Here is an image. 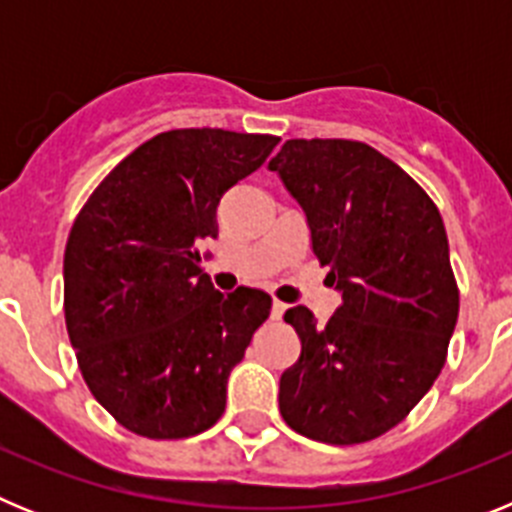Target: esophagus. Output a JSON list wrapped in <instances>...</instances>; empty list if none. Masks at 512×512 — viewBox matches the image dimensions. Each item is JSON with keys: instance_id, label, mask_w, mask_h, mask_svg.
<instances>
[{"instance_id": "obj_1", "label": "esophagus", "mask_w": 512, "mask_h": 512, "mask_svg": "<svg viewBox=\"0 0 512 512\" xmlns=\"http://www.w3.org/2000/svg\"><path fill=\"white\" fill-rule=\"evenodd\" d=\"M284 312H287V305H284V302H279V300L271 302V318L279 320L284 315Z\"/></svg>"}]
</instances>
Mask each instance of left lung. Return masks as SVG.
<instances>
[{
  "label": "left lung",
  "mask_w": 512,
  "mask_h": 512,
  "mask_svg": "<svg viewBox=\"0 0 512 512\" xmlns=\"http://www.w3.org/2000/svg\"><path fill=\"white\" fill-rule=\"evenodd\" d=\"M269 169L300 202L341 292L325 328L302 305L284 312L302 351L279 379L282 418L312 441H372L431 390L459 318L441 212L359 140H287Z\"/></svg>",
  "instance_id": "1"
}]
</instances>
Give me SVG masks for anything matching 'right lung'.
I'll return each mask as SVG.
<instances>
[{"label": "right lung", "instance_id": "right-lung-1", "mask_svg": "<svg viewBox=\"0 0 512 512\" xmlns=\"http://www.w3.org/2000/svg\"><path fill=\"white\" fill-rule=\"evenodd\" d=\"M277 135L158 133L104 176L63 253V312L84 382L112 418L146 438H189L220 420L228 377L271 297L223 295L197 246L217 205L259 169Z\"/></svg>", "mask_w": 512, "mask_h": 512}]
</instances>
